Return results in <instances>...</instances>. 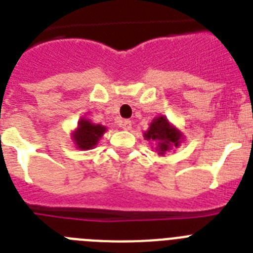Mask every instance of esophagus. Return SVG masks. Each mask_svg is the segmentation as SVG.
Wrapping results in <instances>:
<instances>
[{
	"label": "esophagus",
	"mask_w": 253,
	"mask_h": 253,
	"mask_svg": "<svg viewBox=\"0 0 253 253\" xmlns=\"http://www.w3.org/2000/svg\"><path fill=\"white\" fill-rule=\"evenodd\" d=\"M122 128L124 129V130H130L131 129V122L130 120H123L122 122Z\"/></svg>",
	"instance_id": "obj_1"
}]
</instances>
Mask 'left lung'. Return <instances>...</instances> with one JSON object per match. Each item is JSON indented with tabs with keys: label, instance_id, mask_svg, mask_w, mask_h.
I'll return each mask as SVG.
<instances>
[{
	"label": "left lung",
	"instance_id": "obj_1",
	"mask_svg": "<svg viewBox=\"0 0 253 253\" xmlns=\"http://www.w3.org/2000/svg\"><path fill=\"white\" fill-rule=\"evenodd\" d=\"M146 141L156 143V152L160 156H165L169 151L178 148L183 142V133L168 120L164 115H159L153 119L150 128L143 133Z\"/></svg>",
	"mask_w": 253,
	"mask_h": 253
}]
</instances>
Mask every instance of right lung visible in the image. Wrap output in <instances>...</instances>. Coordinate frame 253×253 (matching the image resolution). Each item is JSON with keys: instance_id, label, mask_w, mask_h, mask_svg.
<instances>
[{"instance_id": "add662e5", "label": "right lung", "mask_w": 253, "mask_h": 253, "mask_svg": "<svg viewBox=\"0 0 253 253\" xmlns=\"http://www.w3.org/2000/svg\"><path fill=\"white\" fill-rule=\"evenodd\" d=\"M106 130L107 128L105 125L96 124L90 122L89 119L81 118L78 122V126L71 133V139L78 150H92L98 144Z\"/></svg>"}]
</instances>
